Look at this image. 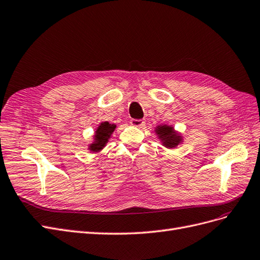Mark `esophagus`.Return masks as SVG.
<instances>
[{
    "mask_svg": "<svg viewBox=\"0 0 260 260\" xmlns=\"http://www.w3.org/2000/svg\"><path fill=\"white\" fill-rule=\"evenodd\" d=\"M131 124L134 125V126L140 127V126H142V125H145V121L141 120V119H132Z\"/></svg>",
    "mask_w": 260,
    "mask_h": 260,
    "instance_id": "esophagus-1",
    "label": "esophagus"
}]
</instances>
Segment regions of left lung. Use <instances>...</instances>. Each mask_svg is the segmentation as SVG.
<instances>
[{
    "label": "left lung",
    "mask_w": 260,
    "mask_h": 260,
    "mask_svg": "<svg viewBox=\"0 0 260 260\" xmlns=\"http://www.w3.org/2000/svg\"><path fill=\"white\" fill-rule=\"evenodd\" d=\"M157 134L160 135V138L164 140V145L166 147H176L180 141V137L176 136L173 134V128L169 126H158L156 129Z\"/></svg>",
    "instance_id": "8db88e82"
}]
</instances>
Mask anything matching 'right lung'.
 <instances>
[{
  "label": "right lung",
  "mask_w": 260,
  "mask_h": 260,
  "mask_svg": "<svg viewBox=\"0 0 260 260\" xmlns=\"http://www.w3.org/2000/svg\"><path fill=\"white\" fill-rule=\"evenodd\" d=\"M114 128H115V125L109 124L108 122L100 124L96 132V142H94V144L90 146L91 151H99L100 149H103L109 136L113 133Z\"/></svg>",
  "instance_id": "right-lung-1"
}]
</instances>
